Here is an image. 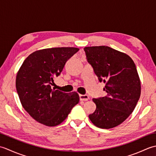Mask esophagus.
Returning a JSON list of instances; mask_svg holds the SVG:
<instances>
[{
	"label": "esophagus",
	"mask_w": 156,
	"mask_h": 156,
	"mask_svg": "<svg viewBox=\"0 0 156 156\" xmlns=\"http://www.w3.org/2000/svg\"><path fill=\"white\" fill-rule=\"evenodd\" d=\"M79 97H80V100L81 101H87L89 99V97L87 94H80Z\"/></svg>",
	"instance_id": "obj_1"
}]
</instances>
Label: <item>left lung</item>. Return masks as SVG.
<instances>
[{
  "label": "left lung",
  "mask_w": 156,
  "mask_h": 156,
  "mask_svg": "<svg viewBox=\"0 0 156 156\" xmlns=\"http://www.w3.org/2000/svg\"><path fill=\"white\" fill-rule=\"evenodd\" d=\"M98 80L105 83L107 96L92 98L97 108L89 119L95 126L111 129L133 111L141 94V82L134 62L128 55L108 46L84 48Z\"/></svg>",
  "instance_id": "1"
}]
</instances>
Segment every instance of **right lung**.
<instances>
[{"instance_id": "1", "label": "right lung", "mask_w": 156, "mask_h": 156, "mask_svg": "<svg viewBox=\"0 0 156 156\" xmlns=\"http://www.w3.org/2000/svg\"><path fill=\"white\" fill-rule=\"evenodd\" d=\"M79 50L76 48H54L35 51L25 59L16 77V88L25 110L35 121L49 127L67 118L80 100L76 92L64 93L52 89L66 62Z\"/></svg>"}]
</instances>
